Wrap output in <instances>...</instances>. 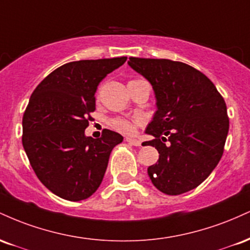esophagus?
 Segmentation results:
<instances>
[{"label":"esophagus","mask_w":250,"mask_h":250,"mask_svg":"<svg viewBox=\"0 0 250 250\" xmlns=\"http://www.w3.org/2000/svg\"><path fill=\"white\" fill-rule=\"evenodd\" d=\"M125 141H127L129 145L136 146V147H140V146H141V141L137 139H133V137H125Z\"/></svg>","instance_id":"1"}]
</instances>
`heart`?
Segmentation results:
<instances>
[{"label":"heart","instance_id":"heart-1","mask_svg":"<svg viewBox=\"0 0 250 250\" xmlns=\"http://www.w3.org/2000/svg\"><path fill=\"white\" fill-rule=\"evenodd\" d=\"M113 127L117 130L122 131V133H131V131H134L135 125L133 122L128 121V120L116 119L113 121Z\"/></svg>","mask_w":250,"mask_h":250}]
</instances>
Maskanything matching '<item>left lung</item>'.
Here are the masks:
<instances>
[{
  "label": "left lung",
  "mask_w": 250,
  "mask_h": 250,
  "mask_svg": "<svg viewBox=\"0 0 250 250\" xmlns=\"http://www.w3.org/2000/svg\"><path fill=\"white\" fill-rule=\"evenodd\" d=\"M129 67L153 87L156 111L146 129L159 161L149 179L162 193L180 195L201 185L223 154L229 119L214 83L186 63L129 57Z\"/></svg>",
  "instance_id": "left-lung-1"
}]
</instances>
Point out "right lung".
I'll use <instances>...</instances> for the list:
<instances>
[{"label": "right lung", "mask_w": 250, "mask_h": 250, "mask_svg": "<svg viewBox=\"0 0 250 250\" xmlns=\"http://www.w3.org/2000/svg\"><path fill=\"white\" fill-rule=\"evenodd\" d=\"M127 57L81 60L50 73L31 94L22 143L36 176L51 193L68 201L91 196L101 185L109 156L123 136L104 129L100 139L84 133L95 110V93Z\"/></svg>", "instance_id": "add662e5"}]
</instances>
